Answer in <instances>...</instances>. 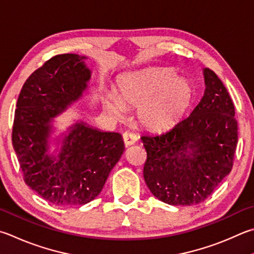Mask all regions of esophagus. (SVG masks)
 Instances as JSON below:
<instances>
[{
  "label": "esophagus",
  "instance_id": "34e87169",
  "mask_svg": "<svg viewBox=\"0 0 254 254\" xmlns=\"http://www.w3.org/2000/svg\"><path fill=\"white\" fill-rule=\"evenodd\" d=\"M136 140H137V137H136L134 133H131V132H124L123 133V141H124V144H126L127 146L134 144Z\"/></svg>",
  "mask_w": 254,
  "mask_h": 254
}]
</instances>
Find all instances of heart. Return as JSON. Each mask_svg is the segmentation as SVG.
<instances>
[{
  "mask_svg": "<svg viewBox=\"0 0 254 254\" xmlns=\"http://www.w3.org/2000/svg\"><path fill=\"white\" fill-rule=\"evenodd\" d=\"M194 100L191 83L180 79L171 68L132 73L120 83L119 93L104 96L107 111L119 119L126 109H140L139 120L144 127L163 131L186 117Z\"/></svg>",
  "mask_w": 254,
  "mask_h": 254,
  "instance_id": "b5f03b06",
  "label": "heart"
}]
</instances>
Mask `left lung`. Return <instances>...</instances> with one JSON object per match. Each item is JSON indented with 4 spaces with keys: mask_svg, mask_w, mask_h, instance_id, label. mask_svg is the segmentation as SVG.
Listing matches in <instances>:
<instances>
[{
    "mask_svg": "<svg viewBox=\"0 0 254 254\" xmlns=\"http://www.w3.org/2000/svg\"><path fill=\"white\" fill-rule=\"evenodd\" d=\"M203 98L188 118L160 134H143L147 188L172 205H193L211 195L231 172L238 143L233 101L224 84L204 68Z\"/></svg>",
    "mask_w": 254,
    "mask_h": 254,
    "instance_id": "obj_1",
    "label": "left lung"
}]
</instances>
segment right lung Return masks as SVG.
Wrapping results in <instances>:
<instances>
[{"instance_id":"add662e5","label":"right lung","mask_w":254,"mask_h":254,"mask_svg":"<svg viewBox=\"0 0 254 254\" xmlns=\"http://www.w3.org/2000/svg\"><path fill=\"white\" fill-rule=\"evenodd\" d=\"M85 57L60 54L27 77L18 95L12 143L24 182L54 205L89 203L124 152L122 135L73 124L59 155L48 154L51 121L86 90Z\"/></svg>"}]
</instances>
